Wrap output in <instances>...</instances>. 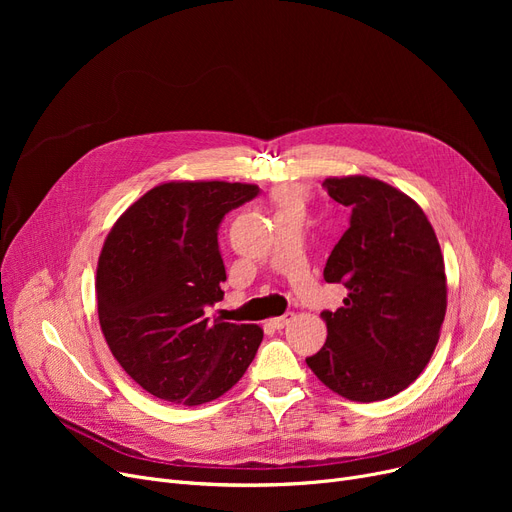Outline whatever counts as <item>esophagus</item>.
Returning <instances> with one entry per match:
<instances>
[{
  "label": "esophagus",
  "mask_w": 512,
  "mask_h": 512,
  "mask_svg": "<svg viewBox=\"0 0 512 512\" xmlns=\"http://www.w3.org/2000/svg\"><path fill=\"white\" fill-rule=\"evenodd\" d=\"M294 319V313H286V315H282V317H274V319H270V326L274 328V330H284L290 321Z\"/></svg>",
  "instance_id": "esophagus-1"
}]
</instances>
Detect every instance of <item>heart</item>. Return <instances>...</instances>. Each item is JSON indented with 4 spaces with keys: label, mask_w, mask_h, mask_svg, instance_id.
I'll list each match as a JSON object with an SVG mask.
<instances>
[{
    "label": "heart",
    "mask_w": 512,
    "mask_h": 512,
    "mask_svg": "<svg viewBox=\"0 0 512 512\" xmlns=\"http://www.w3.org/2000/svg\"><path fill=\"white\" fill-rule=\"evenodd\" d=\"M282 199H286V201H292V199H294V195H292V193H284V195H282Z\"/></svg>",
    "instance_id": "heart-1"
}]
</instances>
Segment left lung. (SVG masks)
<instances>
[{
    "instance_id": "1",
    "label": "left lung",
    "mask_w": 512,
    "mask_h": 512,
    "mask_svg": "<svg viewBox=\"0 0 512 512\" xmlns=\"http://www.w3.org/2000/svg\"><path fill=\"white\" fill-rule=\"evenodd\" d=\"M324 186L353 209L324 267V280L348 294L344 307L321 313L328 338L307 365L348 400H384L419 378L440 340L448 297L440 242L423 209L388 182L330 176Z\"/></svg>"
}]
</instances>
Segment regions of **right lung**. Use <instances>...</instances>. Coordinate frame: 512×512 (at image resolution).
<instances>
[{"label": "right lung", "mask_w": 512, "mask_h": 512, "mask_svg": "<svg viewBox=\"0 0 512 512\" xmlns=\"http://www.w3.org/2000/svg\"><path fill=\"white\" fill-rule=\"evenodd\" d=\"M257 193L245 182H164L107 234L95 280L101 332L149 394L197 407L228 392L255 359L263 330L209 321L205 307L224 299L218 226Z\"/></svg>", "instance_id": "right-lung-1"}]
</instances>
